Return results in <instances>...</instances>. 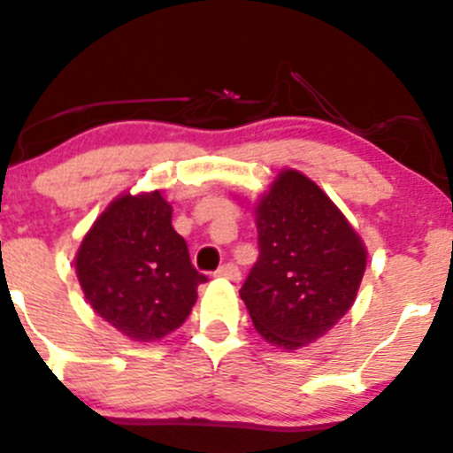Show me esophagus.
Returning a JSON list of instances; mask_svg holds the SVG:
<instances>
[{
	"instance_id": "obj_1",
	"label": "esophagus",
	"mask_w": 453,
	"mask_h": 453,
	"mask_svg": "<svg viewBox=\"0 0 453 453\" xmlns=\"http://www.w3.org/2000/svg\"><path fill=\"white\" fill-rule=\"evenodd\" d=\"M217 278H223V280H230V282H239L241 280V273H239V269H236L234 265H223V266H219L217 269Z\"/></svg>"
}]
</instances>
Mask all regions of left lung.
<instances>
[{
    "instance_id": "8db88e82",
    "label": "left lung",
    "mask_w": 453,
    "mask_h": 453,
    "mask_svg": "<svg viewBox=\"0 0 453 453\" xmlns=\"http://www.w3.org/2000/svg\"><path fill=\"white\" fill-rule=\"evenodd\" d=\"M254 214L260 256L241 299L266 342L299 349L354 306L366 247L323 188L295 169L280 171Z\"/></svg>"
}]
</instances>
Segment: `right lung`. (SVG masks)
Segmentation results:
<instances>
[{
    "label": "right lung",
    "instance_id": "1",
    "mask_svg": "<svg viewBox=\"0 0 453 453\" xmlns=\"http://www.w3.org/2000/svg\"><path fill=\"white\" fill-rule=\"evenodd\" d=\"M160 190L121 193L95 219L75 254V273L95 312L126 339L154 342L178 330L206 282L171 226Z\"/></svg>",
    "mask_w": 453,
    "mask_h": 453
}]
</instances>
